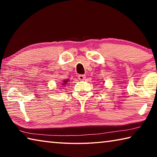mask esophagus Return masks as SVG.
Wrapping results in <instances>:
<instances>
[{
  "label": "esophagus",
  "mask_w": 157,
  "mask_h": 157,
  "mask_svg": "<svg viewBox=\"0 0 157 157\" xmlns=\"http://www.w3.org/2000/svg\"><path fill=\"white\" fill-rule=\"evenodd\" d=\"M86 78V75H78V79L79 80H84V79Z\"/></svg>",
  "instance_id": "obj_1"
}]
</instances>
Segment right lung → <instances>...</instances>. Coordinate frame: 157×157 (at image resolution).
Wrapping results in <instances>:
<instances>
[{"label":"right lung","mask_w":157,"mask_h":157,"mask_svg":"<svg viewBox=\"0 0 157 157\" xmlns=\"http://www.w3.org/2000/svg\"><path fill=\"white\" fill-rule=\"evenodd\" d=\"M68 81H69V79H64V80H63L62 83L60 85H61V86H62V87H64V86H66V84H68ZM57 86H59V85H57Z\"/></svg>","instance_id":"obj_1"}]
</instances>
